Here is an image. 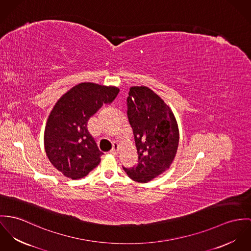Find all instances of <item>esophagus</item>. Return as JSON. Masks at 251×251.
I'll return each instance as SVG.
<instances>
[{
	"mask_svg": "<svg viewBox=\"0 0 251 251\" xmlns=\"http://www.w3.org/2000/svg\"><path fill=\"white\" fill-rule=\"evenodd\" d=\"M118 150H119V144L118 143H114L113 147H112V150L110 152L113 154V155H116L118 153Z\"/></svg>",
	"mask_w": 251,
	"mask_h": 251,
	"instance_id": "34e87169",
	"label": "esophagus"
}]
</instances>
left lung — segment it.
I'll use <instances>...</instances> for the list:
<instances>
[{
    "label": "left lung",
    "instance_id": "1",
    "mask_svg": "<svg viewBox=\"0 0 251 251\" xmlns=\"http://www.w3.org/2000/svg\"><path fill=\"white\" fill-rule=\"evenodd\" d=\"M127 116L139 164L123 169L132 180L147 183L168 169L175 158L179 143L177 121L164 100L147 86L130 88Z\"/></svg>",
    "mask_w": 251,
    "mask_h": 251
}]
</instances>
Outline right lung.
Masks as SVG:
<instances>
[{
    "instance_id": "1",
    "label": "right lung",
    "mask_w": 251,
    "mask_h": 251,
    "mask_svg": "<svg viewBox=\"0 0 251 251\" xmlns=\"http://www.w3.org/2000/svg\"><path fill=\"white\" fill-rule=\"evenodd\" d=\"M118 92L115 86L81 83L56 102L46 123L44 146L52 165L64 176L83 178L101 162L103 152L89 134L87 122Z\"/></svg>"
}]
</instances>
